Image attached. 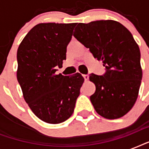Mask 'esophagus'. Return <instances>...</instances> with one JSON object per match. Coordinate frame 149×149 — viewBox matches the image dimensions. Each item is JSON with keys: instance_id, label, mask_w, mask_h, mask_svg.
<instances>
[{"instance_id": "34e87169", "label": "esophagus", "mask_w": 149, "mask_h": 149, "mask_svg": "<svg viewBox=\"0 0 149 149\" xmlns=\"http://www.w3.org/2000/svg\"><path fill=\"white\" fill-rule=\"evenodd\" d=\"M83 77H84V79H85V81H86V80H88L89 79V76L87 74H84L83 75Z\"/></svg>"}]
</instances>
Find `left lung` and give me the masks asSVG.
<instances>
[{
  "instance_id": "8db88e82",
  "label": "left lung",
  "mask_w": 149,
  "mask_h": 149,
  "mask_svg": "<svg viewBox=\"0 0 149 149\" xmlns=\"http://www.w3.org/2000/svg\"><path fill=\"white\" fill-rule=\"evenodd\" d=\"M73 36L88 48L105 72L90 74L96 86L91 101L95 111L107 119L125 115L136 101L142 78L141 52L132 33L113 20L79 23Z\"/></svg>"
}]
</instances>
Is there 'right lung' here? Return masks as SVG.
<instances>
[{
  "instance_id": "1",
  "label": "right lung",
  "mask_w": 149,
  "mask_h": 149,
  "mask_svg": "<svg viewBox=\"0 0 149 149\" xmlns=\"http://www.w3.org/2000/svg\"><path fill=\"white\" fill-rule=\"evenodd\" d=\"M77 23H41L32 28L17 52V79L33 113L49 124H59L72 115L84 79L56 75L66 58L67 45Z\"/></svg>"
}]
</instances>
